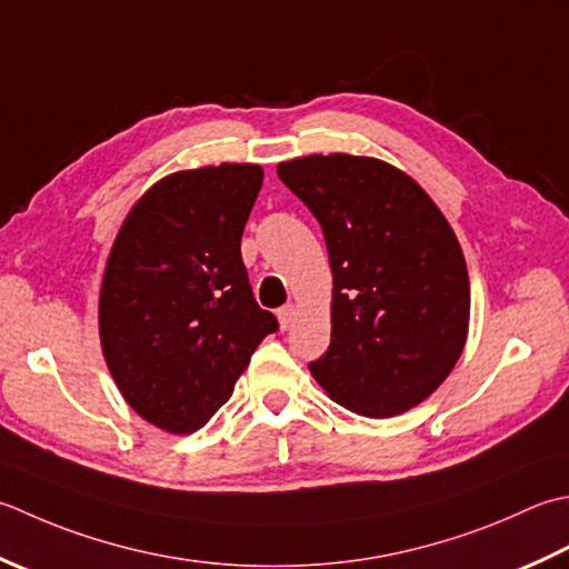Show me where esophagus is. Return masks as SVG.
Listing matches in <instances>:
<instances>
[{
    "label": "esophagus",
    "mask_w": 569,
    "mask_h": 569,
    "mask_svg": "<svg viewBox=\"0 0 569 569\" xmlns=\"http://www.w3.org/2000/svg\"><path fill=\"white\" fill-rule=\"evenodd\" d=\"M296 318H298V306L296 303H288L281 310H278V322H281V330H291Z\"/></svg>",
    "instance_id": "obj_1"
}]
</instances>
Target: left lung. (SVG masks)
<instances>
[{
  "label": "left lung",
  "instance_id": "8db88e82",
  "mask_svg": "<svg viewBox=\"0 0 569 569\" xmlns=\"http://www.w3.org/2000/svg\"><path fill=\"white\" fill-rule=\"evenodd\" d=\"M276 170L320 221L332 269L330 348L310 375L362 417L421 405L469 338V271L447 217L407 172L377 158L308 154Z\"/></svg>",
  "mask_w": 569,
  "mask_h": 569
}]
</instances>
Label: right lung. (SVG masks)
I'll return each mask as SVG.
<instances>
[{
    "label": "right lung",
    "mask_w": 569,
    "mask_h": 569,
    "mask_svg": "<svg viewBox=\"0 0 569 569\" xmlns=\"http://www.w3.org/2000/svg\"><path fill=\"white\" fill-rule=\"evenodd\" d=\"M261 182L251 162L167 174L132 204L110 247L100 348L122 399L162 431L202 429L278 328L241 261Z\"/></svg>",
    "instance_id": "1"
}]
</instances>
